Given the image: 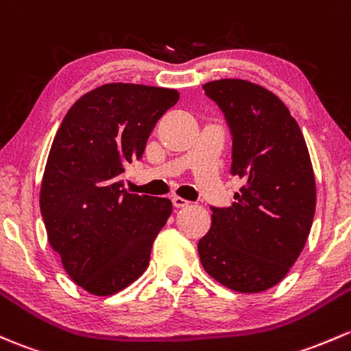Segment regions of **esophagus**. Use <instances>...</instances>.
<instances>
[{
  "instance_id": "esophagus-1",
  "label": "esophagus",
  "mask_w": 351,
  "mask_h": 351,
  "mask_svg": "<svg viewBox=\"0 0 351 351\" xmlns=\"http://www.w3.org/2000/svg\"><path fill=\"white\" fill-rule=\"evenodd\" d=\"M171 202H173V205L176 206V208H183V206L190 205V202H188L186 198H182V197H173Z\"/></svg>"
}]
</instances>
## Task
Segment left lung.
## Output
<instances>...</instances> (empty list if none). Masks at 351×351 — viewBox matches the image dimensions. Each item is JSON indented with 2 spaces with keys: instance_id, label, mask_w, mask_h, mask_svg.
I'll use <instances>...</instances> for the list:
<instances>
[{
  "instance_id": "obj_1",
  "label": "left lung",
  "mask_w": 351,
  "mask_h": 351,
  "mask_svg": "<svg viewBox=\"0 0 351 351\" xmlns=\"http://www.w3.org/2000/svg\"><path fill=\"white\" fill-rule=\"evenodd\" d=\"M234 136L230 175L243 186L227 208L212 206L198 242L204 269L239 293L281 282L308 241L316 182L300 124L271 90L242 79L204 84Z\"/></svg>"
}]
</instances>
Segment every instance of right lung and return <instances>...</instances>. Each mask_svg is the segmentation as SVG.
<instances>
[{"mask_svg": "<svg viewBox=\"0 0 351 351\" xmlns=\"http://www.w3.org/2000/svg\"><path fill=\"white\" fill-rule=\"evenodd\" d=\"M178 99L176 88L104 84L75 101L55 134L40 210L65 272L94 296L119 293L146 271L171 215V200L129 193L121 175Z\"/></svg>", "mask_w": 351, "mask_h": 351, "instance_id": "add662e5", "label": "right lung"}]
</instances>
